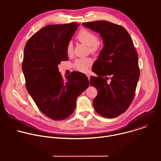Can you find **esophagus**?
I'll return each instance as SVG.
<instances>
[{
    "label": "esophagus",
    "mask_w": 161,
    "mask_h": 161,
    "mask_svg": "<svg viewBox=\"0 0 161 161\" xmlns=\"http://www.w3.org/2000/svg\"><path fill=\"white\" fill-rule=\"evenodd\" d=\"M86 75L87 78H88V80H90V74H88V73H87Z\"/></svg>",
    "instance_id": "1"
}]
</instances>
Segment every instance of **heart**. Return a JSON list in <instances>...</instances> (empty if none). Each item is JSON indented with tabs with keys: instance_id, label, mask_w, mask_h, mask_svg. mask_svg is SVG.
Returning a JSON list of instances; mask_svg holds the SVG:
<instances>
[{
	"instance_id": "obj_1",
	"label": "heart",
	"mask_w": 161,
	"mask_h": 161,
	"mask_svg": "<svg viewBox=\"0 0 161 161\" xmlns=\"http://www.w3.org/2000/svg\"><path fill=\"white\" fill-rule=\"evenodd\" d=\"M76 38L81 43L90 47V51L92 53L97 52L100 48V45L97 42L98 38L96 34L90 32L86 29H81L78 33ZM66 52L68 55L72 54L73 52V46L72 42H69L66 47ZM92 64L91 59L88 58L78 59L75 62V66L77 70L81 72H86L88 67Z\"/></svg>"
}]
</instances>
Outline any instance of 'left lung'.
Masks as SVG:
<instances>
[{
  "mask_svg": "<svg viewBox=\"0 0 161 161\" xmlns=\"http://www.w3.org/2000/svg\"><path fill=\"white\" fill-rule=\"evenodd\" d=\"M82 24L99 33L104 43L92 66V71L98 76L90 78V85L99 90L93 101L94 108L103 117H117L134 99L140 78L138 55L122 26L104 20Z\"/></svg>",
  "mask_w": 161,
  "mask_h": 161,
  "instance_id": "8db88e82",
  "label": "left lung"
}]
</instances>
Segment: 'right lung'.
<instances>
[{
  "label": "right lung",
  "instance_id": "add662e5",
  "mask_svg": "<svg viewBox=\"0 0 161 161\" xmlns=\"http://www.w3.org/2000/svg\"><path fill=\"white\" fill-rule=\"evenodd\" d=\"M78 26L73 22L44 27L24 48L22 71L27 90L39 110L54 120L71 115L77 97L89 85L84 74L74 71L64 79L58 69L61 61L68 60L67 45Z\"/></svg>",
  "mask_w": 161,
  "mask_h": 161
}]
</instances>
